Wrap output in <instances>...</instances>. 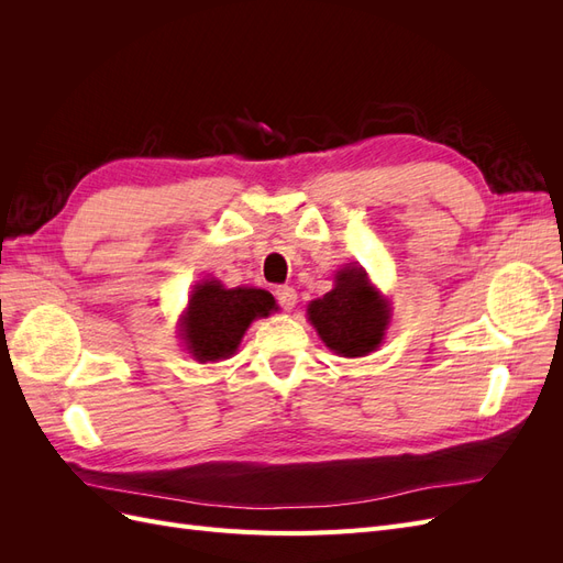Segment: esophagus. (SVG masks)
<instances>
[{"instance_id":"1","label":"esophagus","mask_w":563,"mask_h":563,"mask_svg":"<svg viewBox=\"0 0 563 563\" xmlns=\"http://www.w3.org/2000/svg\"><path fill=\"white\" fill-rule=\"evenodd\" d=\"M275 296H277V302L282 305L284 310H294V308H296L298 294H296L294 286H279L277 291H275Z\"/></svg>"}]
</instances>
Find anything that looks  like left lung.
Returning a JSON list of instances; mask_svg holds the SVG:
<instances>
[{"instance_id": "8db88e82", "label": "left lung", "mask_w": 563, "mask_h": 563, "mask_svg": "<svg viewBox=\"0 0 563 563\" xmlns=\"http://www.w3.org/2000/svg\"><path fill=\"white\" fill-rule=\"evenodd\" d=\"M389 300L368 282L366 269L345 265L331 291L308 305V319L319 338L340 356H364L378 350L387 323Z\"/></svg>"}]
</instances>
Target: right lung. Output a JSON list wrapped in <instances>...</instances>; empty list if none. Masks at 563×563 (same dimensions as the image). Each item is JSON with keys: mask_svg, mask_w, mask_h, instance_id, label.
Segmentation results:
<instances>
[{"mask_svg": "<svg viewBox=\"0 0 563 563\" xmlns=\"http://www.w3.org/2000/svg\"><path fill=\"white\" fill-rule=\"evenodd\" d=\"M277 302L263 288H225L218 279L199 282L180 317L183 343L197 362L228 360L240 347L253 319L277 312Z\"/></svg>", "mask_w": 563, "mask_h": 563, "instance_id": "1", "label": "right lung"}]
</instances>
